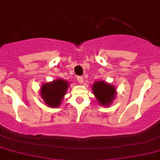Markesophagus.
<instances>
[{
	"instance_id": "esophagus-1",
	"label": "esophagus",
	"mask_w": 160,
	"mask_h": 160,
	"mask_svg": "<svg viewBox=\"0 0 160 160\" xmlns=\"http://www.w3.org/2000/svg\"><path fill=\"white\" fill-rule=\"evenodd\" d=\"M77 79H78V81L81 83V84L83 82V77H82V76H78Z\"/></svg>"
}]
</instances>
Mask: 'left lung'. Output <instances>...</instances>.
I'll return each instance as SVG.
<instances>
[{"label": "left lung", "instance_id": "obj_1", "mask_svg": "<svg viewBox=\"0 0 160 160\" xmlns=\"http://www.w3.org/2000/svg\"><path fill=\"white\" fill-rule=\"evenodd\" d=\"M92 90L97 100H99V103L103 106H108L115 98L116 90L114 87L103 81L94 83Z\"/></svg>", "mask_w": 160, "mask_h": 160}]
</instances>
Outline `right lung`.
I'll use <instances>...</instances> for the list:
<instances>
[{"label":"right lung","instance_id":"obj_1","mask_svg":"<svg viewBox=\"0 0 160 160\" xmlns=\"http://www.w3.org/2000/svg\"><path fill=\"white\" fill-rule=\"evenodd\" d=\"M69 83L61 79H57L52 82L45 83L41 87V96L46 104L52 108H57L65 95Z\"/></svg>","mask_w":160,"mask_h":160}]
</instances>
